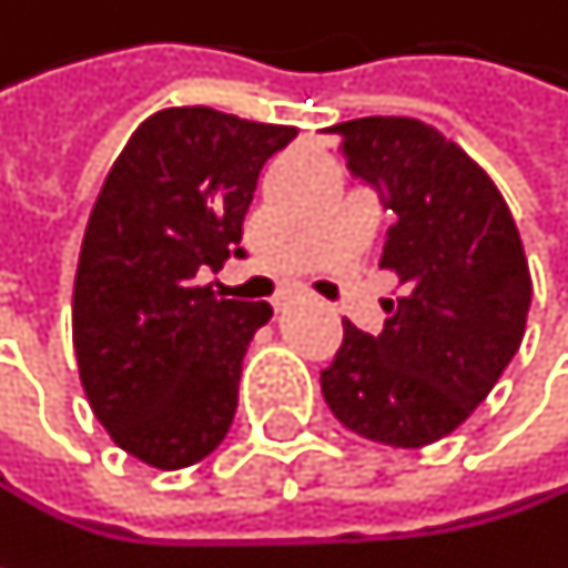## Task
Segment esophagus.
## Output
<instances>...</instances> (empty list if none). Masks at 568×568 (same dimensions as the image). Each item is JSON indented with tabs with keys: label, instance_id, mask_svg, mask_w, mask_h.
I'll list each match as a JSON object with an SVG mask.
<instances>
[{
	"label": "esophagus",
	"instance_id": "1",
	"mask_svg": "<svg viewBox=\"0 0 568 568\" xmlns=\"http://www.w3.org/2000/svg\"><path fill=\"white\" fill-rule=\"evenodd\" d=\"M285 305H288V295H283V298H276V312H280V308H285Z\"/></svg>",
	"mask_w": 568,
	"mask_h": 568
}]
</instances>
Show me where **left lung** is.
Returning a JSON list of instances; mask_svg holds the SVG:
<instances>
[{
	"label": "left lung",
	"instance_id": "obj_1",
	"mask_svg": "<svg viewBox=\"0 0 568 568\" xmlns=\"http://www.w3.org/2000/svg\"><path fill=\"white\" fill-rule=\"evenodd\" d=\"M355 176L395 213L382 270V335H345L322 372L332 414L388 447H424L457 430L516 355L532 280L510 206L487 171L417 118H358L328 128Z\"/></svg>",
	"mask_w": 568,
	"mask_h": 568
}]
</instances>
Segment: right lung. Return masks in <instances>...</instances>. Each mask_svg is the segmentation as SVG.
<instances>
[{"instance_id": "right-lung-1", "label": "right lung", "mask_w": 568, "mask_h": 568, "mask_svg": "<svg viewBox=\"0 0 568 568\" xmlns=\"http://www.w3.org/2000/svg\"><path fill=\"white\" fill-rule=\"evenodd\" d=\"M295 128L203 104L151 114L91 206L71 342L81 388L111 440L158 470L203 460L226 437L243 355L270 302L196 283L243 256V216L263 164Z\"/></svg>"}]
</instances>
